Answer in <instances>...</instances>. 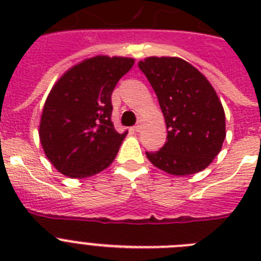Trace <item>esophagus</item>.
<instances>
[{
    "label": "esophagus",
    "mask_w": 261,
    "mask_h": 261,
    "mask_svg": "<svg viewBox=\"0 0 261 261\" xmlns=\"http://www.w3.org/2000/svg\"><path fill=\"white\" fill-rule=\"evenodd\" d=\"M141 126H142V120H138L137 124H136V125H135V130H136V132H140V129H141Z\"/></svg>",
    "instance_id": "34e87169"
}]
</instances>
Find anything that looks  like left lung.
Masks as SVG:
<instances>
[{"mask_svg": "<svg viewBox=\"0 0 261 261\" xmlns=\"http://www.w3.org/2000/svg\"><path fill=\"white\" fill-rule=\"evenodd\" d=\"M138 68L150 82L167 126V142L146 153L155 167L186 176L202 171L221 151L225 111L206 77L179 57H146Z\"/></svg>", "mask_w": 261, "mask_h": 261, "instance_id": "obj_1", "label": "left lung"}]
</instances>
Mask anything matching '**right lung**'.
<instances>
[{
  "instance_id": "1",
  "label": "right lung",
  "mask_w": 261,
  "mask_h": 261,
  "mask_svg": "<svg viewBox=\"0 0 261 261\" xmlns=\"http://www.w3.org/2000/svg\"><path fill=\"white\" fill-rule=\"evenodd\" d=\"M135 64L130 57H90L53 85L41 112L39 137L57 171L84 179L114 162L126 133L111 121V95Z\"/></svg>"
}]
</instances>
